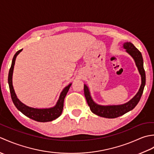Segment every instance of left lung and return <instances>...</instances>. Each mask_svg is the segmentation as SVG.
<instances>
[{
	"instance_id": "8db88e82",
	"label": "left lung",
	"mask_w": 154,
	"mask_h": 154,
	"mask_svg": "<svg viewBox=\"0 0 154 154\" xmlns=\"http://www.w3.org/2000/svg\"><path fill=\"white\" fill-rule=\"evenodd\" d=\"M123 47L124 49H126L127 53L131 55L135 61L139 73L141 75V86H140L138 93L128 103L120 104V105L102 106L97 104L94 102L92 98H91L89 88L86 85H84V93L88 105L89 106L92 112L101 117L108 118V119H114V118L122 116L125 113L129 112L130 110H132L138 103L140 98L142 95L143 89H144V86L146 85V73L144 69H143V61L141 52L130 42L124 43Z\"/></svg>"
}]
</instances>
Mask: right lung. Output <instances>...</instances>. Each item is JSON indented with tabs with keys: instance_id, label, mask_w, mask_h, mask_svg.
<instances>
[{
	"instance_id": "right-lung-1",
	"label": "right lung",
	"mask_w": 154,
	"mask_h": 154,
	"mask_svg": "<svg viewBox=\"0 0 154 154\" xmlns=\"http://www.w3.org/2000/svg\"><path fill=\"white\" fill-rule=\"evenodd\" d=\"M22 49L18 51L14 55V57L12 59L11 67L8 73V82L13 103H14L15 106L17 108V109L20 111L23 114H24L25 116H26L32 120L37 121V122H50V121L57 119L62 113V110H63V102L65 97L66 96L69 89L71 83H70L67 87H65L63 90L62 91L56 104L54 107L49 108V109H34V108L28 106L26 104H23L16 97L12 85V73L16 58V56L22 51Z\"/></svg>"
}]
</instances>
